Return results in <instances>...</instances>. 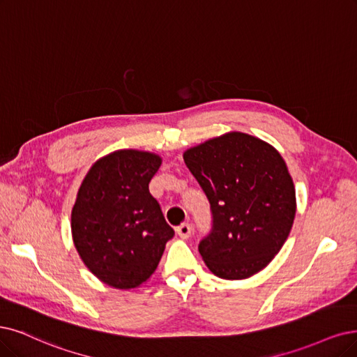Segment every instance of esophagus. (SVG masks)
<instances>
[{
	"mask_svg": "<svg viewBox=\"0 0 357 357\" xmlns=\"http://www.w3.org/2000/svg\"><path fill=\"white\" fill-rule=\"evenodd\" d=\"M191 232H192V228H191L190 223H182V225H179V227L176 228V234L181 236V238H183V240L190 238Z\"/></svg>",
	"mask_w": 357,
	"mask_h": 357,
	"instance_id": "esophagus-1",
	"label": "esophagus"
}]
</instances>
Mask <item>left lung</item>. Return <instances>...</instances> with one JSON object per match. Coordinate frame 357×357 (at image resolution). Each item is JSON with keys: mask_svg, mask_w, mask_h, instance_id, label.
I'll return each mask as SVG.
<instances>
[{"mask_svg": "<svg viewBox=\"0 0 357 357\" xmlns=\"http://www.w3.org/2000/svg\"><path fill=\"white\" fill-rule=\"evenodd\" d=\"M207 195L212 231L199 252L222 280H245L278 255L296 216V190L282 155L271 144L228 132L183 153Z\"/></svg>", "mask_w": 357, "mask_h": 357, "instance_id": "8db88e82", "label": "left lung"}]
</instances>
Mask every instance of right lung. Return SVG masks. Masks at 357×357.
<instances>
[{"mask_svg":"<svg viewBox=\"0 0 357 357\" xmlns=\"http://www.w3.org/2000/svg\"><path fill=\"white\" fill-rule=\"evenodd\" d=\"M162 157L117 150L88 170L72 208L73 243L85 266L113 288L147 281L175 235L149 183Z\"/></svg>","mask_w":357,"mask_h":357,"instance_id":"obj_1","label":"right lung"}]
</instances>
